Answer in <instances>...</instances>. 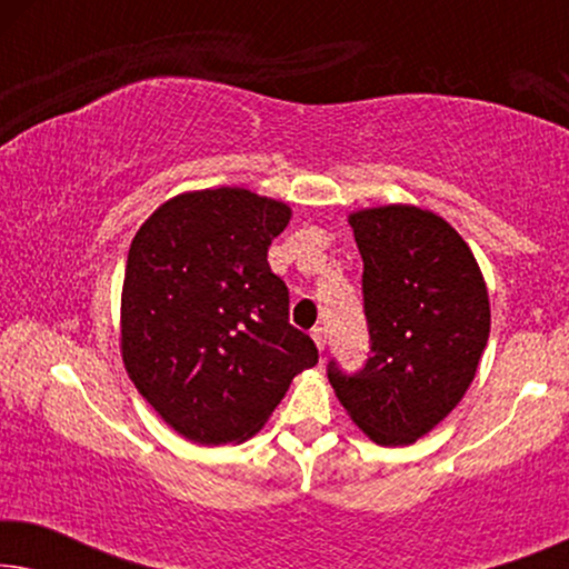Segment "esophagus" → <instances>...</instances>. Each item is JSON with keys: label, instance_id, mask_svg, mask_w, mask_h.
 Returning <instances> with one entry per match:
<instances>
[{"label": "esophagus", "instance_id": "34e87169", "mask_svg": "<svg viewBox=\"0 0 569 569\" xmlns=\"http://www.w3.org/2000/svg\"><path fill=\"white\" fill-rule=\"evenodd\" d=\"M310 337H313V341H316V347H318V349H321V352H323V347H326V331L321 329V326H316V329H313V331H310Z\"/></svg>", "mask_w": 569, "mask_h": 569}]
</instances>
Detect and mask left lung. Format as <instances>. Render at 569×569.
<instances>
[{"mask_svg": "<svg viewBox=\"0 0 569 569\" xmlns=\"http://www.w3.org/2000/svg\"><path fill=\"white\" fill-rule=\"evenodd\" d=\"M365 271L372 357L329 380L372 442L411 446L469 391L489 339V292L471 248L430 209L383 204L349 214Z\"/></svg>", "mask_w": 569, "mask_h": 569, "instance_id": "8db88e82", "label": "left lung"}]
</instances>
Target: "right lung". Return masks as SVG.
<instances>
[{
    "instance_id": "obj_1",
    "label": "right lung",
    "mask_w": 569,
    "mask_h": 569,
    "mask_svg": "<svg viewBox=\"0 0 569 569\" xmlns=\"http://www.w3.org/2000/svg\"><path fill=\"white\" fill-rule=\"evenodd\" d=\"M292 209L240 186L183 191L142 222L121 287L119 347L131 383L162 422L224 446L267 425L318 349L290 326L269 269Z\"/></svg>"
}]
</instances>
